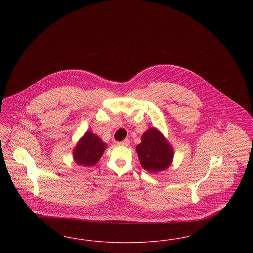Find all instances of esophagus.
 <instances>
[{"mask_svg":"<svg viewBox=\"0 0 253 253\" xmlns=\"http://www.w3.org/2000/svg\"><path fill=\"white\" fill-rule=\"evenodd\" d=\"M130 144V141H129V139H124V140H122V141H119L118 142V145H120V146H128V145Z\"/></svg>","mask_w":253,"mask_h":253,"instance_id":"obj_1","label":"esophagus"}]
</instances>
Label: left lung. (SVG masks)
<instances>
[{
    "mask_svg": "<svg viewBox=\"0 0 253 253\" xmlns=\"http://www.w3.org/2000/svg\"><path fill=\"white\" fill-rule=\"evenodd\" d=\"M136 153L142 167L150 172L168 168L173 157L172 148L155 128L143 133L141 143L136 146Z\"/></svg>",
    "mask_w": 253,
    "mask_h": 253,
    "instance_id": "left-lung-1",
    "label": "left lung"
}]
</instances>
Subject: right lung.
<instances>
[{
	"instance_id": "right-lung-1",
	"label": "right lung",
	"mask_w": 253,
	"mask_h": 253,
	"mask_svg": "<svg viewBox=\"0 0 253 253\" xmlns=\"http://www.w3.org/2000/svg\"><path fill=\"white\" fill-rule=\"evenodd\" d=\"M106 144L93 132H87L74 150V159L79 165L93 166L102 156Z\"/></svg>"
}]
</instances>
